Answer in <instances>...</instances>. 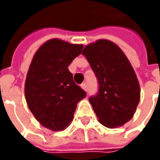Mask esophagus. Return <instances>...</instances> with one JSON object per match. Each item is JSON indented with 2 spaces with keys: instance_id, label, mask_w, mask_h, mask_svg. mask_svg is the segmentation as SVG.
I'll return each mask as SVG.
<instances>
[{
  "instance_id": "34e87169",
  "label": "esophagus",
  "mask_w": 160,
  "mask_h": 160,
  "mask_svg": "<svg viewBox=\"0 0 160 160\" xmlns=\"http://www.w3.org/2000/svg\"><path fill=\"white\" fill-rule=\"evenodd\" d=\"M80 86H81V88H82V89L84 90V91H86V84H85V83H83L81 85H80Z\"/></svg>"
}]
</instances>
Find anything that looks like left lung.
I'll return each instance as SVG.
<instances>
[{
	"instance_id": "obj_1",
	"label": "left lung",
	"mask_w": 160,
	"mask_h": 160,
	"mask_svg": "<svg viewBox=\"0 0 160 160\" xmlns=\"http://www.w3.org/2000/svg\"><path fill=\"white\" fill-rule=\"evenodd\" d=\"M87 58L99 83V92L89 102L106 127L117 128L133 117L141 90L132 65L123 51L113 42L100 39L84 47Z\"/></svg>"
}]
</instances>
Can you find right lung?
Listing matches in <instances>:
<instances>
[{"label":"right lung","instance_id":"1","mask_svg":"<svg viewBox=\"0 0 160 160\" xmlns=\"http://www.w3.org/2000/svg\"><path fill=\"white\" fill-rule=\"evenodd\" d=\"M83 47L51 39L36 51L29 66L26 101L36 120L52 131L64 130L70 124L77 103L86 96L68 68Z\"/></svg>","mask_w":160,"mask_h":160}]
</instances>
